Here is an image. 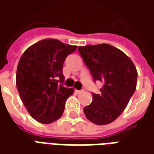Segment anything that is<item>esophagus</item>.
Masks as SVG:
<instances>
[{"mask_svg": "<svg viewBox=\"0 0 154 154\" xmlns=\"http://www.w3.org/2000/svg\"><path fill=\"white\" fill-rule=\"evenodd\" d=\"M82 91H80V90H76V92H77V94H78V93H81V92H82Z\"/></svg>", "mask_w": 154, "mask_h": 154, "instance_id": "1", "label": "esophagus"}]
</instances>
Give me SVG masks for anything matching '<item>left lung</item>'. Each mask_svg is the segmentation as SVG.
Listing matches in <instances>:
<instances>
[{"instance_id": "left-lung-1", "label": "left lung", "mask_w": 154, "mask_h": 154, "mask_svg": "<svg viewBox=\"0 0 154 154\" xmlns=\"http://www.w3.org/2000/svg\"><path fill=\"white\" fill-rule=\"evenodd\" d=\"M94 82H101L100 93H92V102L84 107L86 117L104 125L119 117L134 93L138 72L125 53L107 44L78 47Z\"/></svg>"}]
</instances>
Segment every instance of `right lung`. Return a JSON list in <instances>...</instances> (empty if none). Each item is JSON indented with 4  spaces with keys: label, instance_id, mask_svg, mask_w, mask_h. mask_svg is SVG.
<instances>
[{
    "label": "right lung",
    "instance_id": "add662e5",
    "mask_svg": "<svg viewBox=\"0 0 154 154\" xmlns=\"http://www.w3.org/2000/svg\"><path fill=\"white\" fill-rule=\"evenodd\" d=\"M77 46L46 38L29 47L16 71V87L29 115L38 122L50 124L59 119L65 102L73 93L63 86V66Z\"/></svg>",
    "mask_w": 154,
    "mask_h": 154
}]
</instances>
